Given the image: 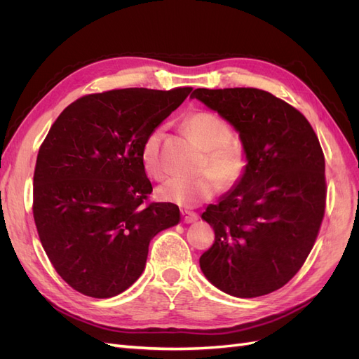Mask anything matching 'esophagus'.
<instances>
[{
  "label": "esophagus",
  "mask_w": 359,
  "mask_h": 359,
  "mask_svg": "<svg viewBox=\"0 0 359 359\" xmlns=\"http://www.w3.org/2000/svg\"><path fill=\"white\" fill-rule=\"evenodd\" d=\"M181 214H182V220H184V223H193V222H196V220L199 219L198 212H194V211L182 210V211H181Z\"/></svg>",
  "instance_id": "34e87169"
}]
</instances>
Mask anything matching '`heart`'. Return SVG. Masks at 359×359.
<instances>
[{
  "label": "heart",
  "mask_w": 359,
  "mask_h": 359,
  "mask_svg": "<svg viewBox=\"0 0 359 359\" xmlns=\"http://www.w3.org/2000/svg\"><path fill=\"white\" fill-rule=\"evenodd\" d=\"M184 127L191 137L205 149L201 169L196 177H173L158 189L161 201L194 206L208 201L222 189L236 187L240 184L250 165V156L245 145L240 139L233 137L231 124L210 111H194L184 119ZM161 128H156L144 140L140 149V161L147 173L154 178H161L165 173L160 142Z\"/></svg>",
  "instance_id": "obj_1"
}]
</instances>
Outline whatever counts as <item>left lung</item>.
I'll list each match as a JSON object with an SVG mask.
<instances>
[{"label": "left lung", "instance_id": "8db88e82", "mask_svg": "<svg viewBox=\"0 0 359 359\" xmlns=\"http://www.w3.org/2000/svg\"><path fill=\"white\" fill-rule=\"evenodd\" d=\"M227 119L250 165L202 219L214 229L202 273L220 290L256 298L283 287L316 243L327 206L325 157L298 109L257 88H198L190 95Z\"/></svg>", "mask_w": 359, "mask_h": 359}]
</instances>
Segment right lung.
<instances>
[{"mask_svg": "<svg viewBox=\"0 0 359 359\" xmlns=\"http://www.w3.org/2000/svg\"><path fill=\"white\" fill-rule=\"evenodd\" d=\"M191 90L86 94L60 114L40 145L37 233L52 266L82 295L111 298L132 286L153 236L180 222L177 205L149 201L140 149Z\"/></svg>", "mask_w": 359, "mask_h": 359, "instance_id": "obj_1", "label": "right lung"}]
</instances>
